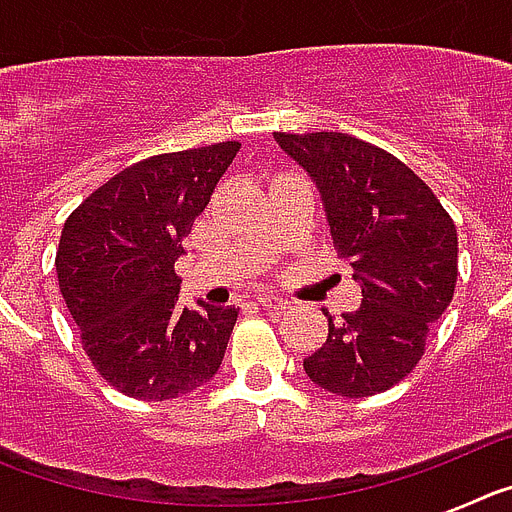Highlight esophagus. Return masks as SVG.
I'll use <instances>...</instances> for the list:
<instances>
[{"mask_svg":"<svg viewBox=\"0 0 512 512\" xmlns=\"http://www.w3.org/2000/svg\"><path fill=\"white\" fill-rule=\"evenodd\" d=\"M256 300H259L261 307H269V310H284V307H287V300H282V297L277 295H269V292L259 295Z\"/></svg>","mask_w":512,"mask_h":512,"instance_id":"esophagus-1","label":"esophagus"}]
</instances>
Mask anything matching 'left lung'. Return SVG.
Wrapping results in <instances>:
<instances>
[{
    "mask_svg": "<svg viewBox=\"0 0 512 512\" xmlns=\"http://www.w3.org/2000/svg\"><path fill=\"white\" fill-rule=\"evenodd\" d=\"M318 187L338 253L351 261L361 305L330 318L328 338L302 361L325 392L390 390L425 351L456 287V228L400 158L346 133H274Z\"/></svg>",
    "mask_w": 512,
    "mask_h": 512,
    "instance_id": "obj_1",
    "label": "left lung"
}]
</instances>
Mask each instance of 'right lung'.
Segmentation results:
<instances>
[{
  "label": "right lung",
  "mask_w": 512,
  "mask_h": 512,
  "mask_svg": "<svg viewBox=\"0 0 512 512\" xmlns=\"http://www.w3.org/2000/svg\"><path fill=\"white\" fill-rule=\"evenodd\" d=\"M241 143L143 158L81 202L56 253L61 295L94 369L148 402L182 397L223 364L238 307L179 305L174 261Z\"/></svg>",
  "instance_id": "obj_1"
}]
</instances>
